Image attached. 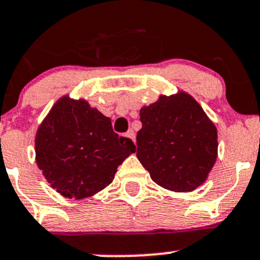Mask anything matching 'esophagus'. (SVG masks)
Instances as JSON below:
<instances>
[{"instance_id":"esophagus-1","label":"esophagus","mask_w":260,"mask_h":260,"mask_svg":"<svg viewBox=\"0 0 260 260\" xmlns=\"http://www.w3.org/2000/svg\"><path fill=\"white\" fill-rule=\"evenodd\" d=\"M125 136H126L127 139H130V140L133 141L134 144H135V133H134L133 130H129V131H127V133L125 134Z\"/></svg>"}]
</instances>
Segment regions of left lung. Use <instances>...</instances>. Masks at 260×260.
Wrapping results in <instances>:
<instances>
[{
    "label": "left lung",
    "mask_w": 260,
    "mask_h": 260,
    "mask_svg": "<svg viewBox=\"0 0 260 260\" xmlns=\"http://www.w3.org/2000/svg\"><path fill=\"white\" fill-rule=\"evenodd\" d=\"M140 120L136 156L153 182L174 192L206 182L218 156V133L191 94H161L140 109Z\"/></svg>",
    "instance_id": "8db88e82"
}]
</instances>
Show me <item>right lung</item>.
<instances>
[{"instance_id":"add662e5","label":"right lung","mask_w":260,"mask_h":260,"mask_svg":"<svg viewBox=\"0 0 260 260\" xmlns=\"http://www.w3.org/2000/svg\"><path fill=\"white\" fill-rule=\"evenodd\" d=\"M135 149L133 141L114 133L110 119L69 94L54 103L35 138L36 162L47 182L75 200L110 185L119 165Z\"/></svg>"}]
</instances>
